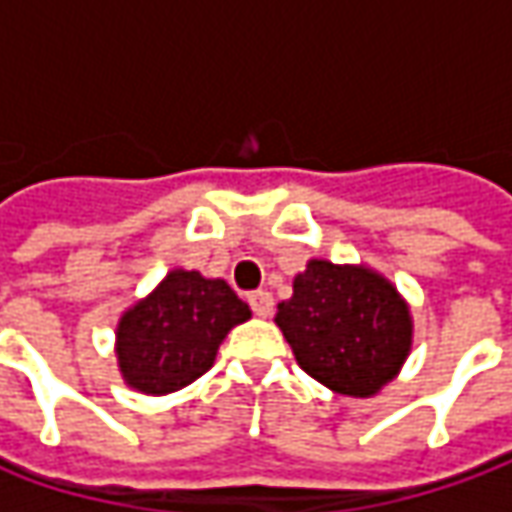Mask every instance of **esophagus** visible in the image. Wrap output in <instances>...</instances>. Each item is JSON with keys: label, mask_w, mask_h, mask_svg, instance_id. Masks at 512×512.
<instances>
[{"label": "esophagus", "mask_w": 512, "mask_h": 512, "mask_svg": "<svg viewBox=\"0 0 512 512\" xmlns=\"http://www.w3.org/2000/svg\"><path fill=\"white\" fill-rule=\"evenodd\" d=\"M247 302H250V307H253V313L256 316H270L273 313V296L267 293V290H253L250 296H247Z\"/></svg>", "instance_id": "1"}]
</instances>
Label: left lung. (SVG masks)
<instances>
[{
  "label": "left lung",
  "instance_id": "1",
  "mask_svg": "<svg viewBox=\"0 0 512 512\" xmlns=\"http://www.w3.org/2000/svg\"><path fill=\"white\" fill-rule=\"evenodd\" d=\"M276 325L307 376L342 396L379 393L410 350L407 305L367 267L313 259L279 305Z\"/></svg>",
  "mask_w": 512,
  "mask_h": 512
}]
</instances>
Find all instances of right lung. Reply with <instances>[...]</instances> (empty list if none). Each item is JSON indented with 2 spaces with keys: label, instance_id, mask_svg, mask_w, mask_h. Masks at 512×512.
Wrapping results in <instances>:
<instances>
[{
  "label": "right lung",
  "instance_id": "1",
  "mask_svg": "<svg viewBox=\"0 0 512 512\" xmlns=\"http://www.w3.org/2000/svg\"><path fill=\"white\" fill-rule=\"evenodd\" d=\"M250 319V307L222 279L173 270L116 330L119 367L130 387L159 396L210 370L227 330Z\"/></svg>",
  "mask_w": 512,
  "mask_h": 512
}]
</instances>
